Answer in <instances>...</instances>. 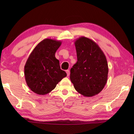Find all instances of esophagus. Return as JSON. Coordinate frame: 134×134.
<instances>
[{
    "label": "esophagus",
    "mask_w": 134,
    "mask_h": 134,
    "mask_svg": "<svg viewBox=\"0 0 134 134\" xmlns=\"http://www.w3.org/2000/svg\"><path fill=\"white\" fill-rule=\"evenodd\" d=\"M66 73H67V76H69L70 75V71L69 70H66Z\"/></svg>",
    "instance_id": "obj_1"
}]
</instances>
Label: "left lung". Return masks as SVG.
Here are the masks:
<instances>
[{"label": "left lung", "instance_id": "1", "mask_svg": "<svg viewBox=\"0 0 134 134\" xmlns=\"http://www.w3.org/2000/svg\"><path fill=\"white\" fill-rule=\"evenodd\" d=\"M78 61L70 70V79L75 89L85 97L100 93L108 79L106 56L92 40L81 37L74 42Z\"/></svg>", "mask_w": 134, "mask_h": 134}]
</instances>
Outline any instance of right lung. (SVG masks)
Segmentation results:
<instances>
[{
	"instance_id": "add662e5",
	"label": "right lung",
	"mask_w": 134,
	"mask_h": 134,
	"mask_svg": "<svg viewBox=\"0 0 134 134\" xmlns=\"http://www.w3.org/2000/svg\"><path fill=\"white\" fill-rule=\"evenodd\" d=\"M61 44L60 41L45 38L30 54L24 67V74L27 86L36 94L45 95L50 93L67 76L55 58Z\"/></svg>"
}]
</instances>
